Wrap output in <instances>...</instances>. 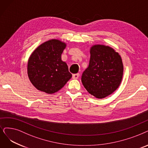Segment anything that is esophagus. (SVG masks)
Masks as SVG:
<instances>
[{
    "instance_id": "1",
    "label": "esophagus",
    "mask_w": 148,
    "mask_h": 148,
    "mask_svg": "<svg viewBox=\"0 0 148 148\" xmlns=\"http://www.w3.org/2000/svg\"><path fill=\"white\" fill-rule=\"evenodd\" d=\"M79 76V73L73 74V75H72V78H73V79H78Z\"/></svg>"
}]
</instances>
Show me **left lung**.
Masks as SVG:
<instances>
[{
	"mask_svg": "<svg viewBox=\"0 0 148 148\" xmlns=\"http://www.w3.org/2000/svg\"><path fill=\"white\" fill-rule=\"evenodd\" d=\"M121 56L108 46L95 45L90 49L88 67L81 81L87 92L97 98L109 96L119 87L123 77Z\"/></svg>",
	"mask_w": 148,
	"mask_h": 148,
	"instance_id": "1",
	"label": "left lung"
}]
</instances>
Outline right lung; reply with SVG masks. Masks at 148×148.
Instances as JSON below:
<instances>
[{"label":"right lung","instance_id":"add662e5","mask_svg":"<svg viewBox=\"0 0 148 148\" xmlns=\"http://www.w3.org/2000/svg\"><path fill=\"white\" fill-rule=\"evenodd\" d=\"M66 44L51 39L40 45L29 57L27 72L32 84L38 90L49 94L62 88L72 78L67 64L61 60Z\"/></svg>","mask_w":148,"mask_h":148}]
</instances>
